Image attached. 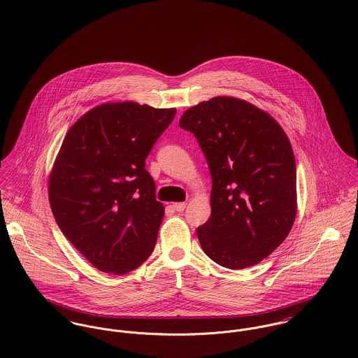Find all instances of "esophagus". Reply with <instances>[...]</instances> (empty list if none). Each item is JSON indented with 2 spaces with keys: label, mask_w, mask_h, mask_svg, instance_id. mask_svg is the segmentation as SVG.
I'll return each instance as SVG.
<instances>
[{
  "label": "esophagus",
  "mask_w": 358,
  "mask_h": 358,
  "mask_svg": "<svg viewBox=\"0 0 358 358\" xmlns=\"http://www.w3.org/2000/svg\"><path fill=\"white\" fill-rule=\"evenodd\" d=\"M171 206H172L176 212H182V210H185V208H186V203H173Z\"/></svg>",
  "instance_id": "obj_1"
}]
</instances>
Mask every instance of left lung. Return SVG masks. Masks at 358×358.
Wrapping results in <instances>:
<instances>
[{
  "label": "left lung",
  "mask_w": 358,
  "mask_h": 358,
  "mask_svg": "<svg viewBox=\"0 0 358 358\" xmlns=\"http://www.w3.org/2000/svg\"><path fill=\"white\" fill-rule=\"evenodd\" d=\"M179 127L192 132L210 178V216L197 229L217 264L245 268L270 255L296 216V165L278 122L254 104L216 96L186 110Z\"/></svg>",
  "instance_id": "8db88e82"
}]
</instances>
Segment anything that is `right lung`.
Wrapping results in <instances>:
<instances>
[{
    "label": "right lung",
    "instance_id": "right-lung-1",
    "mask_svg": "<svg viewBox=\"0 0 358 358\" xmlns=\"http://www.w3.org/2000/svg\"><path fill=\"white\" fill-rule=\"evenodd\" d=\"M175 108L104 103L67 132L50 176L64 237L96 268L125 274L153 252L164 205L145 161Z\"/></svg>",
    "mask_w": 358,
    "mask_h": 358
}]
</instances>
